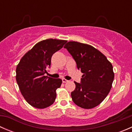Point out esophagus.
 <instances>
[{
  "instance_id": "obj_1",
  "label": "esophagus",
  "mask_w": 132,
  "mask_h": 132,
  "mask_svg": "<svg viewBox=\"0 0 132 132\" xmlns=\"http://www.w3.org/2000/svg\"><path fill=\"white\" fill-rule=\"evenodd\" d=\"M62 82H63V83H66V82H68V80H66V79H65V78H62Z\"/></svg>"
}]
</instances>
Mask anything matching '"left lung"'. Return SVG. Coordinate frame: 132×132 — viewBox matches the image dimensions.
I'll return each mask as SVG.
<instances>
[{
  "mask_svg": "<svg viewBox=\"0 0 132 132\" xmlns=\"http://www.w3.org/2000/svg\"><path fill=\"white\" fill-rule=\"evenodd\" d=\"M64 48L73 57L77 68L84 73L80 83L74 82L76 87L71 93L73 101L83 109L96 107L112 87L114 78L112 65L102 53L91 45L69 41Z\"/></svg>",
  "mask_w": 132,
  "mask_h": 132,
  "instance_id": "obj_1",
  "label": "left lung"
}]
</instances>
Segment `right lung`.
<instances>
[{"label": "right lung", "instance_id": "add662e5", "mask_svg": "<svg viewBox=\"0 0 132 132\" xmlns=\"http://www.w3.org/2000/svg\"><path fill=\"white\" fill-rule=\"evenodd\" d=\"M67 41L47 39L36 44L21 59L16 69V80L25 100L32 107L45 109L56 98L62 80L45 76L50 68L53 54Z\"/></svg>", "mask_w": 132, "mask_h": 132}]
</instances>
